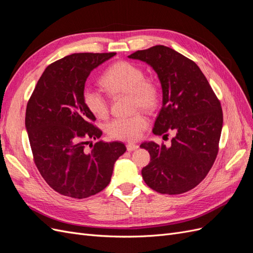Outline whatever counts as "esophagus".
I'll return each mask as SVG.
<instances>
[{
	"mask_svg": "<svg viewBox=\"0 0 253 253\" xmlns=\"http://www.w3.org/2000/svg\"><path fill=\"white\" fill-rule=\"evenodd\" d=\"M138 148H139V145L136 144V143H127V144H126V149H127L128 152L135 151V150H137Z\"/></svg>",
	"mask_w": 253,
	"mask_h": 253,
	"instance_id": "1",
	"label": "esophagus"
}]
</instances>
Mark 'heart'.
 Returning <instances> with one entry per match:
<instances>
[{"label": "heart", "instance_id": "1", "mask_svg": "<svg viewBox=\"0 0 253 253\" xmlns=\"http://www.w3.org/2000/svg\"><path fill=\"white\" fill-rule=\"evenodd\" d=\"M101 84L110 96L128 95L133 110L153 111L162 99V89L156 80L144 77L142 68L127 61H118L106 68L101 76ZM82 103L97 118H105L109 114V102L105 96L93 86L82 89ZM148 126V119L142 114L116 118L105 126L108 136L115 140L134 141Z\"/></svg>", "mask_w": 253, "mask_h": 253}]
</instances>
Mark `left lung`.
Wrapping results in <instances>:
<instances>
[{
	"label": "left lung",
	"instance_id": "left-lung-1",
	"mask_svg": "<svg viewBox=\"0 0 253 253\" xmlns=\"http://www.w3.org/2000/svg\"><path fill=\"white\" fill-rule=\"evenodd\" d=\"M128 58L151 65L162 83L163 108L153 133L175 135L169 147L153 141L140 144L151 156L142 178L158 193H185L206 177L216 159L223 127L220 102L194 61L170 47L156 45Z\"/></svg>",
	"mask_w": 253,
	"mask_h": 253
}]
</instances>
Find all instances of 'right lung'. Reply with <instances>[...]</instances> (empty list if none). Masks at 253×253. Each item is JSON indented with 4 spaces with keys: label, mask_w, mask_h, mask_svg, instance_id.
<instances>
[{
    "label": "right lung",
    "mask_w": 253,
    "mask_h": 253,
    "mask_svg": "<svg viewBox=\"0 0 253 253\" xmlns=\"http://www.w3.org/2000/svg\"><path fill=\"white\" fill-rule=\"evenodd\" d=\"M116 52L73 53L45 68L26 106L25 126L34 162L61 195L86 198L111 181L114 164L126 151L122 142L86 144L102 131L82 103L90 72Z\"/></svg>",
    "instance_id": "right-lung-1"
}]
</instances>
